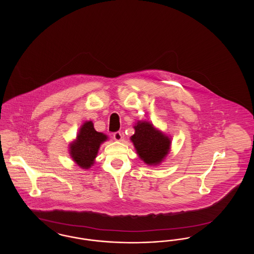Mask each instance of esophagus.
Wrapping results in <instances>:
<instances>
[{
  "mask_svg": "<svg viewBox=\"0 0 254 254\" xmlns=\"http://www.w3.org/2000/svg\"><path fill=\"white\" fill-rule=\"evenodd\" d=\"M122 138H123V136H122V133L120 131H117V132L113 134V139L115 141H122Z\"/></svg>",
  "mask_w": 254,
  "mask_h": 254,
  "instance_id": "34e87169",
  "label": "esophagus"
}]
</instances>
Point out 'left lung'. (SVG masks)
Returning <instances> with one entry per match:
<instances>
[{
  "mask_svg": "<svg viewBox=\"0 0 254 254\" xmlns=\"http://www.w3.org/2000/svg\"><path fill=\"white\" fill-rule=\"evenodd\" d=\"M134 129L130 140L139 157L149 166L162 163L169 154L171 145L169 136L156 129L149 122H137Z\"/></svg>",
  "mask_w": 254,
  "mask_h": 254,
  "instance_id": "8db88e82",
  "label": "left lung"
}]
</instances>
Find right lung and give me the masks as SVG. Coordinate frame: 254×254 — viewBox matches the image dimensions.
<instances>
[{
  "label": "right lung",
  "instance_id": "right-lung-1",
  "mask_svg": "<svg viewBox=\"0 0 254 254\" xmlns=\"http://www.w3.org/2000/svg\"><path fill=\"white\" fill-rule=\"evenodd\" d=\"M107 140L108 136L96 131L92 122H85L81 127L76 140L69 145L70 156L82 169H89L94 164L100 145Z\"/></svg>",
  "mask_w": 254,
  "mask_h": 254
}]
</instances>
